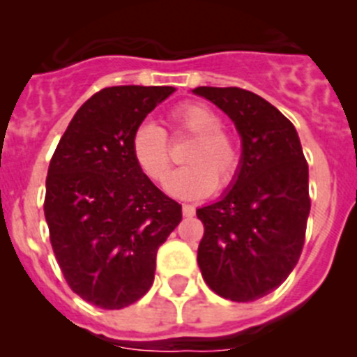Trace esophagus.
Returning a JSON list of instances; mask_svg holds the SVG:
<instances>
[{
  "label": "esophagus",
  "mask_w": 357,
  "mask_h": 357,
  "mask_svg": "<svg viewBox=\"0 0 357 357\" xmlns=\"http://www.w3.org/2000/svg\"><path fill=\"white\" fill-rule=\"evenodd\" d=\"M182 214H184V216H195V207L189 206V204H184V206H182Z\"/></svg>",
  "instance_id": "obj_1"
}]
</instances>
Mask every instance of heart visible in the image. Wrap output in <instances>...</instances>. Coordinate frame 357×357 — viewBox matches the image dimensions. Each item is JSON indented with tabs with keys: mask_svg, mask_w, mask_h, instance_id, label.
Wrapping results in <instances>:
<instances>
[{
	"mask_svg": "<svg viewBox=\"0 0 357 357\" xmlns=\"http://www.w3.org/2000/svg\"><path fill=\"white\" fill-rule=\"evenodd\" d=\"M173 137H193L184 150L188 166L176 169L166 182L172 195L197 200L216 189L234 184L241 169V148L238 139L223 130V119L206 103L188 102L168 114ZM130 151L141 172L153 182H162L172 168L166 134L153 123H143L132 134Z\"/></svg>",
	"mask_w": 357,
	"mask_h": 357,
	"instance_id": "obj_1",
	"label": "heart"
}]
</instances>
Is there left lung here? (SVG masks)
<instances>
[{
  "instance_id": "left-lung-1",
  "label": "left lung",
  "mask_w": 357,
  "mask_h": 357,
  "mask_svg": "<svg viewBox=\"0 0 357 357\" xmlns=\"http://www.w3.org/2000/svg\"><path fill=\"white\" fill-rule=\"evenodd\" d=\"M234 121L241 169L204 223L198 266L216 295L252 302L279 288L302 254L311 198L309 172L293 123L264 98L239 87H197Z\"/></svg>"
}]
</instances>
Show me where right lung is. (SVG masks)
I'll use <instances>...</instances> for the list:
<instances>
[{
	"label": "right lung",
	"mask_w": 357,
	"mask_h": 357,
	"mask_svg": "<svg viewBox=\"0 0 357 357\" xmlns=\"http://www.w3.org/2000/svg\"><path fill=\"white\" fill-rule=\"evenodd\" d=\"M173 87L118 85L73 116L46 176L44 216L69 288L89 304L121 309L153 284L157 250L182 206L135 164L132 134Z\"/></svg>",
	"instance_id": "1"
}]
</instances>
